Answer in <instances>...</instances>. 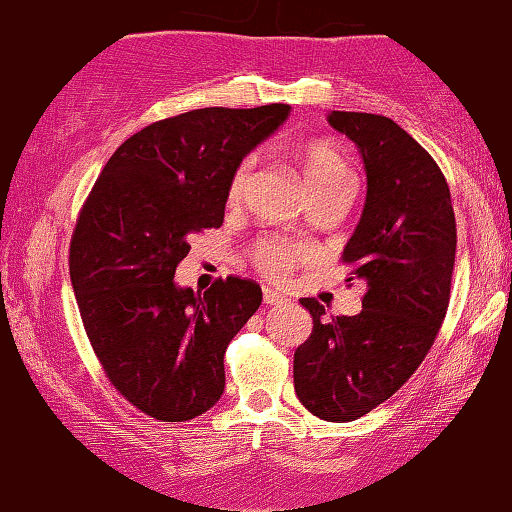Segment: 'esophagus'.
<instances>
[{"label":"esophagus","mask_w":512,"mask_h":512,"mask_svg":"<svg viewBox=\"0 0 512 512\" xmlns=\"http://www.w3.org/2000/svg\"><path fill=\"white\" fill-rule=\"evenodd\" d=\"M262 294H264V303L266 305H280V303H285V300H287L285 294H280V291H275L271 287H264Z\"/></svg>","instance_id":"obj_1"}]
</instances>
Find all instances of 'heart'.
<instances>
[{
    "mask_svg": "<svg viewBox=\"0 0 512 512\" xmlns=\"http://www.w3.org/2000/svg\"><path fill=\"white\" fill-rule=\"evenodd\" d=\"M296 161L303 173V180L312 200L319 198H348L353 191V173L348 168L346 159L328 143H307L298 148ZM255 159L246 157L234 168L227 184V200L239 202L243 191L253 175ZM307 248L300 243L287 239H262L253 248V262L266 278L282 280L296 269L300 262H305Z\"/></svg>",
    "mask_w": 512,
    "mask_h": 512,
    "instance_id": "1",
    "label": "heart"
}]
</instances>
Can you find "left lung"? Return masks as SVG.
Segmentation results:
<instances>
[{
	"mask_svg": "<svg viewBox=\"0 0 512 512\" xmlns=\"http://www.w3.org/2000/svg\"><path fill=\"white\" fill-rule=\"evenodd\" d=\"M367 170V202L342 259L364 285L362 312L330 316L300 298L312 335L294 353V389L314 417L353 421L405 385L446 316L456 216L440 166L394 120L332 111Z\"/></svg>",
	"mask_w": 512,
	"mask_h": 512,
	"instance_id": "1",
	"label": "left lung"
}]
</instances>
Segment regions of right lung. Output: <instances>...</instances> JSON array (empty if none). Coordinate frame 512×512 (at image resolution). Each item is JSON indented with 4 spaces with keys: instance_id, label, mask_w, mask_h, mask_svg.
I'll return each instance as SVG.
<instances>
[{
    "instance_id": "right-lung-1",
    "label": "right lung",
    "mask_w": 512,
    "mask_h": 512,
    "mask_svg": "<svg viewBox=\"0 0 512 512\" xmlns=\"http://www.w3.org/2000/svg\"><path fill=\"white\" fill-rule=\"evenodd\" d=\"M289 104L207 107L157 120L120 145L81 207L70 280L109 383L145 415L189 421L221 399L223 355L262 303L255 280L175 285L196 232L221 227L241 159Z\"/></svg>"
}]
</instances>
